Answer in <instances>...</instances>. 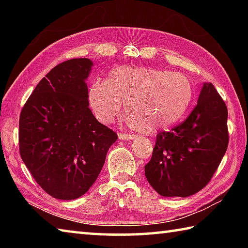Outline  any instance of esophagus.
<instances>
[{
	"label": "esophagus",
	"instance_id": "1",
	"mask_svg": "<svg viewBox=\"0 0 248 248\" xmlns=\"http://www.w3.org/2000/svg\"><path fill=\"white\" fill-rule=\"evenodd\" d=\"M118 137L120 140H131L134 138L133 134H130V133H124V132H119L118 133Z\"/></svg>",
	"mask_w": 248,
	"mask_h": 248
}]
</instances>
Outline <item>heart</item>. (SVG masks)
I'll return each mask as SVG.
<instances>
[{
	"label": "heart",
	"mask_w": 248,
	"mask_h": 248,
	"mask_svg": "<svg viewBox=\"0 0 248 248\" xmlns=\"http://www.w3.org/2000/svg\"><path fill=\"white\" fill-rule=\"evenodd\" d=\"M192 97V85L185 75L134 65L114 68L106 82H95L89 90L91 108L100 123H111L125 104L130 128L142 134L175 124L186 114Z\"/></svg>",
	"instance_id": "obj_1"
}]
</instances>
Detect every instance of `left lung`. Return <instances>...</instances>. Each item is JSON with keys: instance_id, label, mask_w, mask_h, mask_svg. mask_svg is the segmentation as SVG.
Here are the masks:
<instances>
[{"instance_id": "obj_1", "label": "left lung", "mask_w": 248, "mask_h": 248, "mask_svg": "<svg viewBox=\"0 0 248 248\" xmlns=\"http://www.w3.org/2000/svg\"><path fill=\"white\" fill-rule=\"evenodd\" d=\"M229 144L228 108L212 83H204L190 115L157 133L145 177L163 197H188L204 188Z\"/></svg>"}]
</instances>
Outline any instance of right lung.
<instances>
[{"mask_svg":"<svg viewBox=\"0 0 248 248\" xmlns=\"http://www.w3.org/2000/svg\"><path fill=\"white\" fill-rule=\"evenodd\" d=\"M90 59L58 64L35 87L19 116V154L33 179L53 198L72 200L97 179L115 131L89 108Z\"/></svg>","mask_w":248,"mask_h":248,"instance_id":"obj_1","label":"right lung"}]
</instances>
